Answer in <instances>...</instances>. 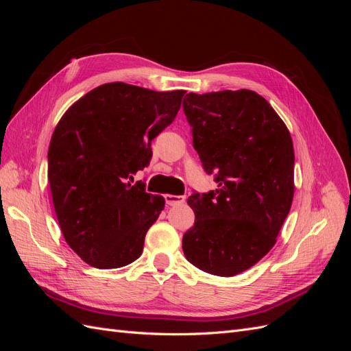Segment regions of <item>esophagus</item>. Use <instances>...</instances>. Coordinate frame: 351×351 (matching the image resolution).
I'll list each match as a JSON object with an SVG mask.
<instances>
[{
  "label": "esophagus",
  "instance_id": "34e87169",
  "mask_svg": "<svg viewBox=\"0 0 351 351\" xmlns=\"http://www.w3.org/2000/svg\"><path fill=\"white\" fill-rule=\"evenodd\" d=\"M164 199H165V204L169 205V206L184 204V200H186L184 196H177V195H165Z\"/></svg>",
  "mask_w": 351,
  "mask_h": 351
}]
</instances>
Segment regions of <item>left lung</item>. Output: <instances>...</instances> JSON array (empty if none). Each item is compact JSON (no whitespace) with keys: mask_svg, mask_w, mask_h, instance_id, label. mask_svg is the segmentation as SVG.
Masks as SVG:
<instances>
[{"mask_svg":"<svg viewBox=\"0 0 351 351\" xmlns=\"http://www.w3.org/2000/svg\"><path fill=\"white\" fill-rule=\"evenodd\" d=\"M193 147L218 189L193 193L195 226L183 236L196 268L232 277L277 241L294 195V149L278 114L253 90L187 93Z\"/></svg>","mask_w":351,"mask_h":351,"instance_id":"8db88e82","label":"left lung"}]
</instances>
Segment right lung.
<instances>
[{"mask_svg": "<svg viewBox=\"0 0 351 351\" xmlns=\"http://www.w3.org/2000/svg\"><path fill=\"white\" fill-rule=\"evenodd\" d=\"M183 95L105 83L58 121L48 149L52 202L67 244L92 267L121 268L142 254L165 200L129 178L149 164L151 142L174 121Z\"/></svg>", "mask_w": 351, "mask_h": 351, "instance_id": "right-lung-1", "label": "right lung"}]
</instances>
